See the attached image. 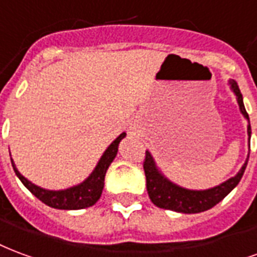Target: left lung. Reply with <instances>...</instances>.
Instances as JSON below:
<instances>
[{"label":"left lung","instance_id":"obj_1","mask_svg":"<svg viewBox=\"0 0 257 257\" xmlns=\"http://www.w3.org/2000/svg\"><path fill=\"white\" fill-rule=\"evenodd\" d=\"M230 85L237 95L241 113L249 120L248 112L245 109L242 94L239 91L237 82L230 80ZM248 136L249 140H250V124H248ZM246 164H248V159L235 177L230 178L228 181L219 185V186L208 189V190H188V189H183L175 183L170 182L167 178H164V175H162L156 168V164L153 162V157L151 156V153L147 151L145 160H144V171H145V177H147L148 194H149L152 203L159 208H164V209L182 213L203 212L209 208L215 207L219 201H222L228 193L238 185L241 178L244 175Z\"/></svg>","mask_w":257,"mask_h":257}]
</instances>
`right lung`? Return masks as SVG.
<instances>
[{
    "mask_svg": "<svg viewBox=\"0 0 257 257\" xmlns=\"http://www.w3.org/2000/svg\"><path fill=\"white\" fill-rule=\"evenodd\" d=\"M124 137H126V133H121L120 136L110 144L108 149L104 152V155L101 156L100 162L97 164V167L94 168V171L90 174V177L86 179L85 182H82L74 188L65 189V190H45L42 188H38L37 185L30 182L29 179H26L18 171L16 166L13 164L12 159H11V162H12L13 170L16 172L19 179L22 181V183L42 203L52 208H57V209H82V208L94 205L98 201V198L101 197V193L104 189L106 170L110 166V163L113 162L116 153H117L119 142Z\"/></svg>",
    "mask_w": 257,
    "mask_h": 257,
    "instance_id": "1",
    "label": "right lung"
}]
</instances>
